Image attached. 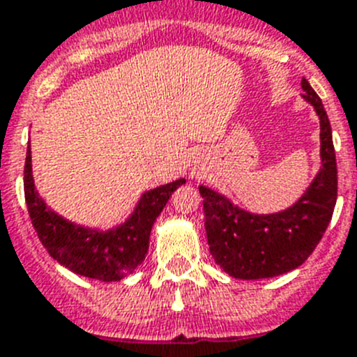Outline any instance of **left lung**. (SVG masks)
Wrapping results in <instances>:
<instances>
[{
    "mask_svg": "<svg viewBox=\"0 0 357 357\" xmlns=\"http://www.w3.org/2000/svg\"><path fill=\"white\" fill-rule=\"evenodd\" d=\"M305 101L321 122V168L296 203L275 213H252L220 192L199 185L210 254L226 273L242 280L284 275L301 266L321 242L337 203V158L328 114L307 79Z\"/></svg>",
    "mask_w": 357,
    "mask_h": 357,
    "instance_id": "left-lung-1",
    "label": "left lung"
}]
</instances>
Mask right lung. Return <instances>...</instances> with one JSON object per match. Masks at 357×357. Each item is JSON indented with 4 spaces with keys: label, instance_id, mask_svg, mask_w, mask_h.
<instances>
[{
    "label": "right lung",
    "instance_id": "1",
    "mask_svg": "<svg viewBox=\"0 0 357 357\" xmlns=\"http://www.w3.org/2000/svg\"><path fill=\"white\" fill-rule=\"evenodd\" d=\"M185 184L178 178L145 191L131 215L110 229L80 226L54 212L38 195L33 181L31 145L24 165V196L40 242L59 264L82 277L117 282L140 266L149 250L152 226L173 191Z\"/></svg>",
    "mask_w": 357,
    "mask_h": 357
}]
</instances>
